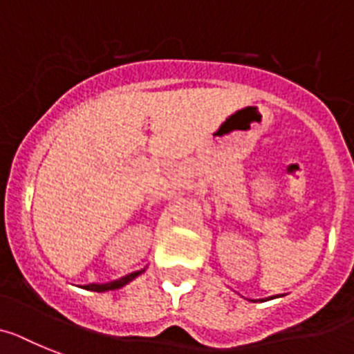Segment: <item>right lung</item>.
<instances>
[{
	"mask_svg": "<svg viewBox=\"0 0 354 354\" xmlns=\"http://www.w3.org/2000/svg\"><path fill=\"white\" fill-rule=\"evenodd\" d=\"M142 272H144V270H140V272H133L129 273V275H126V277L117 279V281H111V283H106V284H86L84 290H91V292H109V290H118V288L126 286L127 283H131L133 279L138 277Z\"/></svg>",
	"mask_w": 354,
	"mask_h": 354,
	"instance_id": "obj_1",
	"label": "right lung"
}]
</instances>
